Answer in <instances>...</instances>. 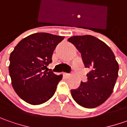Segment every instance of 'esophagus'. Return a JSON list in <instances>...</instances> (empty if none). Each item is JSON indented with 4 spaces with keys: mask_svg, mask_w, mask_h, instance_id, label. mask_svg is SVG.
Segmentation results:
<instances>
[{
    "mask_svg": "<svg viewBox=\"0 0 127 127\" xmlns=\"http://www.w3.org/2000/svg\"><path fill=\"white\" fill-rule=\"evenodd\" d=\"M64 75L66 76V78H71V74H68V73H64Z\"/></svg>",
    "mask_w": 127,
    "mask_h": 127,
    "instance_id": "34e87169",
    "label": "esophagus"
}]
</instances>
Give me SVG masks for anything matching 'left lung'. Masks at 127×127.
Returning a JSON list of instances; mask_svg holds the SVG:
<instances>
[{"mask_svg":"<svg viewBox=\"0 0 127 127\" xmlns=\"http://www.w3.org/2000/svg\"><path fill=\"white\" fill-rule=\"evenodd\" d=\"M81 52L87 74V83L81 82L71 90L73 100L85 108H95L109 98L118 77L119 64L114 53L105 42L91 35L73 36L68 39Z\"/></svg>","mask_w":127,"mask_h":127,"instance_id":"1","label":"left lung"}]
</instances>
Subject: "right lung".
Listing matches in <instances>:
<instances>
[{
	"label": "right lung",
	"instance_id": "add662e5",
	"mask_svg": "<svg viewBox=\"0 0 127 127\" xmlns=\"http://www.w3.org/2000/svg\"><path fill=\"white\" fill-rule=\"evenodd\" d=\"M64 37L34 33L22 39L11 52L9 73L12 88L27 103L41 105L55 93L62 75L43 70L52 62L54 51Z\"/></svg>",
	"mask_w": 127,
	"mask_h": 127
}]
</instances>
